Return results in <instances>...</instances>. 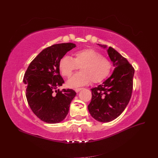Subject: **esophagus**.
Masks as SVG:
<instances>
[{"label": "esophagus", "instance_id": "obj_1", "mask_svg": "<svg viewBox=\"0 0 158 158\" xmlns=\"http://www.w3.org/2000/svg\"><path fill=\"white\" fill-rule=\"evenodd\" d=\"M82 89L83 88H76L74 89V90H75L76 92H80L81 89Z\"/></svg>", "mask_w": 158, "mask_h": 158}]
</instances>
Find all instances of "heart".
Instances as JSON below:
<instances>
[{
    "instance_id": "b5f03b06",
    "label": "heart",
    "mask_w": 158,
    "mask_h": 158,
    "mask_svg": "<svg viewBox=\"0 0 158 158\" xmlns=\"http://www.w3.org/2000/svg\"><path fill=\"white\" fill-rule=\"evenodd\" d=\"M111 67L108 59L97 50L90 48L76 51L74 59L64 55L59 63V70L64 77L69 78L79 68L82 71L69 80L67 85L71 88L86 85L90 81L93 83L102 82L109 74Z\"/></svg>"
}]
</instances>
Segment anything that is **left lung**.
<instances>
[{"instance_id": "left-lung-1", "label": "left lung", "mask_w": 158, "mask_h": 158, "mask_svg": "<svg viewBox=\"0 0 158 158\" xmlns=\"http://www.w3.org/2000/svg\"><path fill=\"white\" fill-rule=\"evenodd\" d=\"M107 53L115 68L102 84L91 89L92 100L88 106L92 117L102 123L114 120L125 110L131 98L135 74L132 66L116 50L109 47Z\"/></svg>"}]
</instances>
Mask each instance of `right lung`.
Wrapping results in <instances>:
<instances>
[{
    "label": "right lung",
    "mask_w": 158,
    "mask_h": 158,
    "mask_svg": "<svg viewBox=\"0 0 158 158\" xmlns=\"http://www.w3.org/2000/svg\"><path fill=\"white\" fill-rule=\"evenodd\" d=\"M76 45L55 44L43 50L33 59L23 76L28 104L35 115L49 124L63 121L76 93L72 89L56 90L64 82L60 75V59Z\"/></svg>",
    "instance_id": "obj_1"
}]
</instances>
